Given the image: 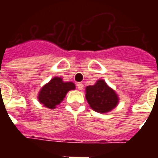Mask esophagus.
<instances>
[{
	"label": "esophagus",
	"mask_w": 158,
	"mask_h": 158,
	"mask_svg": "<svg viewBox=\"0 0 158 158\" xmlns=\"http://www.w3.org/2000/svg\"><path fill=\"white\" fill-rule=\"evenodd\" d=\"M77 87H78V89H79V90H82V89H84V85H83L82 83H79V84L77 85Z\"/></svg>",
	"instance_id": "34e87169"
}]
</instances>
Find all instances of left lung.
<instances>
[{
    "label": "left lung",
    "mask_w": 158,
    "mask_h": 158,
    "mask_svg": "<svg viewBox=\"0 0 158 158\" xmlns=\"http://www.w3.org/2000/svg\"><path fill=\"white\" fill-rule=\"evenodd\" d=\"M85 98L89 106L100 113H109L119 102L118 95L104 79H99L94 85L86 87Z\"/></svg>",
    "instance_id": "left-lung-1"
}]
</instances>
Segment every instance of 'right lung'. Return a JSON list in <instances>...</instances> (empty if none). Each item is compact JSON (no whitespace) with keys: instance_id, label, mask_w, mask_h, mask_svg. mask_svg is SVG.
I'll list each match as a JSON object with an SVG mask.
<instances>
[{"instance_id":"right-lung-1","label":"right lung","mask_w":158,"mask_h":158,"mask_svg":"<svg viewBox=\"0 0 158 158\" xmlns=\"http://www.w3.org/2000/svg\"><path fill=\"white\" fill-rule=\"evenodd\" d=\"M75 89L73 82H64L61 77H54L38 93V101L45 107L54 109L62 102L69 90Z\"/></svg>"}]
</instances>
